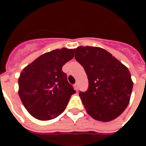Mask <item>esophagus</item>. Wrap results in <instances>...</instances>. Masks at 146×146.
Masks as SVG:
<instances>
[{
	"label": "esophagus",
	"mask_w": 146,
	"mask_h": 146,
	"mask_svg": "<svg viewBox=\"0 0 146 146\" xmlns=\"http://www.w3.org/2000/svg\"><path fill=\"white\" fill-rule=\"evenodd\" d=\"M74 88L76 89V91H77V90L79 89V86H78V83H76V84H74Z\"/></svg>",
	"instance_id": "34e87169"
}]
</instances>
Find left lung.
<instances>
[{"instance_id":"8db88e82","label":"left lung","mask_w":146,"mask_h":146,"mask_svg":"<svg viewBox=\"0 0 146 146\" xmlns=\"http://www.w3.org/2000/svg\"><path fill=\"white\" fill-rule=\"evenodd\" d=\"M74 51L88 79V91L79 93L87 113L102 122L116 119L131 98L133 82L128 69L103 48L80 46Z\"/></svg>"}]
</instances>
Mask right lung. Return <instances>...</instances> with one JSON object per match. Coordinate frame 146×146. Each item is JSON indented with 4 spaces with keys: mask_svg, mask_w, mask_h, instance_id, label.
<instances>
[{
    "mask_svg": "<svg viewBox=\"0 0 146 146\" xmlns=\"http://www.w3.org/2000/svg\"><path fill=\"white\" fill-rule=\"evenodd\" d=\"M73 57V49H55L41 54L21 72L19 95L34 118L49 120L57 117L76 93L62 70Z\"/></svg>",
    "mask_w": 146,
    "mask_h": 146,
    "instance_id": "add662e5",
    "label": "right lung"
}]
</instances>
